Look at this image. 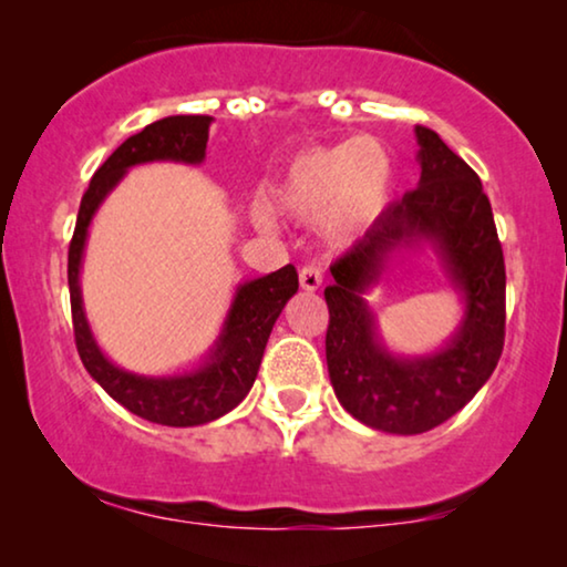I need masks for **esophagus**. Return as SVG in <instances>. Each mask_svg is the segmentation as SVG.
<instances>
[{"label": "esophagus", "instance_id": "esophagus-1", "mask_svg": "<svg viewBox=\"0 0 567 567\" xmlns=\"http://www.w3.org/2000/svg\"><path fill=\"white\" fill-rule=\"evenodd\" d=\"M299 286L305 291H317L322 286V274L317 266H305L299 270Z\"/></svg>", "mask_w": 567, "mask_h": 567}]
</instances>
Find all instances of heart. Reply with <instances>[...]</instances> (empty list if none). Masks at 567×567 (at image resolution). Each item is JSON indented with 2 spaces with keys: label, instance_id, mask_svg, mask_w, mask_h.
<instances>
[{
  "label": "heart",
  "instance_id": "heart-1",
  "mask_svg": "<svg viewBox=\"0 0 567 567\" xmlns=\"http://www.w3.org/2000/svg\"><path fill=\"white\" fill-rule=\"evenodd\" d=\"M394 181L392 154L374 136H355L299 152L274 188V204L297 219L324 214V237L348 243L377 219ZM258 229L270 231L268 208H255Z\"/></svg>",
  "mask_w": 567,
  "mask_h": 567
}]
</instances>
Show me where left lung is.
<instances>
[{
    "label": "left lung",
    "instance_id": "1",
    "mask_svg": "<svg viewBox=\"0 0 567 567\" xmlns=\"http://www.w3.org/2000/svg\"><path fill=\"white\" fill-rule=\"evenodd\" d=\"M421 181L330 266L324 355L336 398L384 433L431 431L475 398L498 367L506 336V266L483 183L436 131L415 126ZM429 241L461 293V328L439 352L400 357L383 346L365 293L408 246Z\"/></svg>",
    "mask_w": 567,
    "mask_h": 567
}]
</instances>
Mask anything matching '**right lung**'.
Masks as SVG:
<instances>
[{"label": "right lung", "mask_w": 567, "mask_h": 567, "mask_svg": "<svg viewBox=\"0 0 567 567\" xmlns=\"http://www.w3.org/2000/svg\"><path fill=\"white\" fill-rule=\"evenodd\" d=\"M212 115H169L154 121L138 134L128 136L95 175L82 196L72 245H69V297H72V322L76 351L90 377L111 394L115 402L144 421L188 429L204 425L227 415L247 398L258 377L262 351L270 330L299 289V276L293 266H284L274 274L252 278L237 286L235 299L221 324L219 338L208 348L204 361L190 371H177L169 377H144L126 371L100 351L92 336L87 315L82 305V255L87 243L92 216L111 190L123 181L131 167L146 162H181L200 165L206 159V142Z\"/></svg>", "instance_id": "1"}]
</instances>
